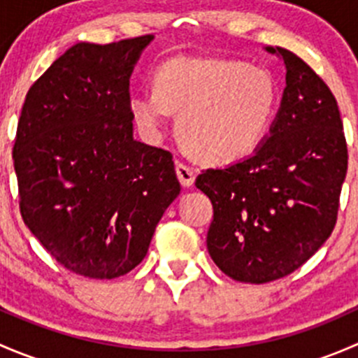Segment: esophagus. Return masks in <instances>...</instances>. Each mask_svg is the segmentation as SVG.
Here are the masks:
<instances>
[{"label":"esophagus","instance_id":"1","mask_svg":"<svg viewBox=\"0 0 358 358\" xmlns=\"http://www.w3.org/2000/svg\"><path fill=\"white\" fill-rule=\"evenodd\" d=\"M176 176H178L180 183H182L183 187H192L194 182H196V171H194L190 166L183 164V162L176 161Z\"/></svg>","mask_w":358,"mask_h":358}]
</instances>
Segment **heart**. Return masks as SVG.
<instances>
[{
    "mask_svg": "<svg viewBox=\"0 0 358 358\" xmlns=\"http://www.w3.org/2000/svg\"><path fill=\"white\" fill-rule=\"evenodd\" d=\"M277 83L266 69L218 57H176L154 74V90L129 95V112L145 135L156 136L169 112L194 157L230 164L251 156L268 133Z\"/></svg>",
    "mask_w": 358,
    "mask_h": 358,
    "instance_id": "obj_1",
    "label": "heart"
}]
</instances>
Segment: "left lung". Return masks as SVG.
Listing matches in <instances>:
<instances>
[{"label":"left lung","mask_w":358,"mask_h":358,"mask_svg":"<svg viewBox=\"0 0 358 358\" xmlns=\"http://www.w3.org/2000/svg\"><path fill=\"white\" fill-rule=\"evenodd\" d=\"M265 50L286 66L270 133L252 156L196 180L213 204L209 256L246 284L289 275L329 239L348 168L341 115L326 83L289 50Z\"/></svg>","instance_id":"obj_1"}]
</instances>
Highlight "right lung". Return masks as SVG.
<instances>
[{
	"label": "right lung",
	"instance_id": "right-lung-1",
	"mask_svg": "<svg viewBox=\"0 0 358 358\" xmlns=\"http://www.w3.org/2000/svg\"><path fill=\"white\" fill-rule=\"evenodd\" d=\"M154 36L78 43L31 86L13 145L20 213L71 272L115 279L178 197L168 150L133 138L129 78Z\"/></svg>",
	"mask_w": 358,
	"mask_h": 358
}]
</instances>
